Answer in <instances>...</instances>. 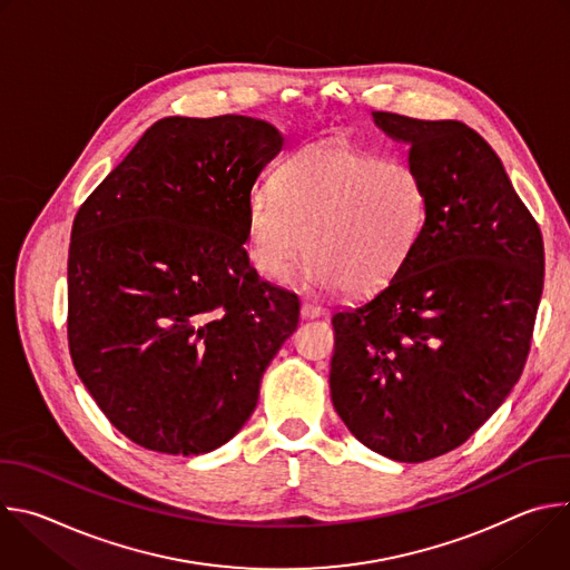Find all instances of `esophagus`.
I'll return each instance as SVG.
<instances>
[{"label": "esophagus", "mask_w": 570, "mask_h": 570, "mask_svg": "<svg viewBox=\"0 0 570 570\" xmlns=\"http://www.w3.org/2000/svg\"><path fill=\"white\" fill-rule=\"evenodd\" d=\"M299 315H302L304 320H313V317H320V315H322V308H320L317 304H311V302H302Z\"/></svg>", "instance_id": "1"}]
</instances>
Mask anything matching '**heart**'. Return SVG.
I'll list each match as a JSON object with an SVG mask.
<instances>
[{
	"label": "heart",
	"mask_w": 570,
	"mask_h": 570,
	"mask_svg": "<svg viewBox=\"0 0 570 570\" xmlns=\"http://www.w3.org/2000/svg\"><path fill=\"white\" fill-rule=\"evenodd\" d=\"M426 212V185L411 165L345 139L324 141L295 153L271 191L248 198V255L259 275L279 279L306 248L315 286L365 297L409 264Z\"/></svg>",
	"instance_id": "heart-1"
}]
</instances>
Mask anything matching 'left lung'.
I'll return each mask as SVG.
<instances>
[{
  "label": "left lung",
  "instance_id": "obj_1",
  "mask_svg": "<svg viewBox=\"0 0 570 570\" xmlns=\"http://www.w3.org/2000/svg\"><path fill=\"white\" fill-rule=\"evenodd\" d=\"M372 117L411 144L429 212L399 275L332 317V401L367 449L424 462L464 444L519 381L543 291V238L475 130Z\"/></svg>",
  "mask_w": 570,
  "mask_h": 570
}]
</instances>
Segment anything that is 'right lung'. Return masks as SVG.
Segmentation results:
<instances>
[{
	"label": "right lung",
	"mask_w": 570,
	"mask_h": 570,
	"mask_svg": "<svg viewBox=\"0 0 570 570\" xmlns=\"http://www.w3.org/2000/svg\"><path fill=\"white\" fill-rule=\"evenodd\" d=\"M279 150V130L253 117L159 119L76 212L69 354L144 449L200 455L232 440L297 330V295L243 250L250 191Z\"/></svg>",
	"instance_id": "1"
}]
</instances>
